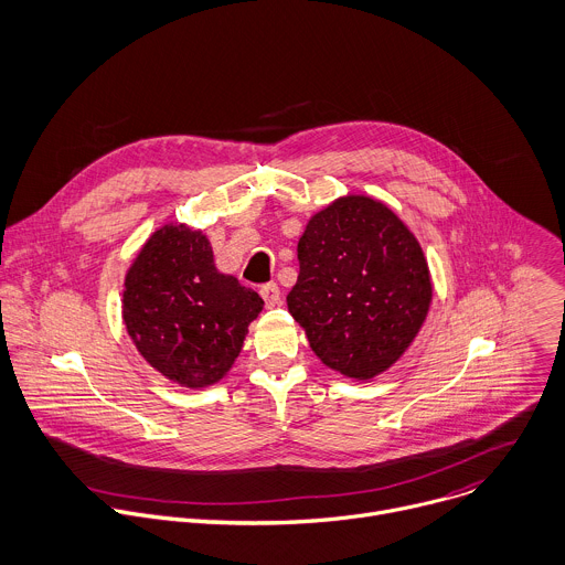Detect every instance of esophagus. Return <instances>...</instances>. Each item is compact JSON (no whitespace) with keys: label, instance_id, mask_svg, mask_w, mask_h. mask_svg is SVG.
I'll return each mask as SVG.
<instances>
[{"label":"esophagus","instance_id":"esophagus-1","mask_svg":"<svg viewBox=\"0 0 565 565\" xmlns=\"http://www.w3.org/2000/svg\"><path fill=\"white\" fill-rule=\"evenodd\" d=\"M260 296H263V300H265V305L267 307H276V305H280V287L276 285V282H269V285H265L263 289H260Z\"/></svg>","mask_w":565,"mask_h":565}]
</instances>
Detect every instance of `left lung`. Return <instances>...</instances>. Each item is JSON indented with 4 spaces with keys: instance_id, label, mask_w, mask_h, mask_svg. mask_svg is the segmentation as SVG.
<instances>
[{
    "instance_id": "8db88e82",
    "label": "left lung",
    "mask_w": 565,
    "mask_h": 565,
    "mask_svg": "<svg viewBox=\"0 0 565 565\" xmlns=\"http://www.w3.org/2000/svg\"><path fill=\"white\" fill-rule=\"evenodd\" d=\"M298 263L287 307L313 354L354 381L387 372L414 343L434 296L407 224L372 195H341L305 224Z\"/></svg>"
}]
</instances>
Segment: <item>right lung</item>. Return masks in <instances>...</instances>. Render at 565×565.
<instances>
[{"instance_id":"1","label":"right lung","mask_w":565,"mask_h":565,"mask_svg":"<svg viewBox=\"0 0 565 565\" xmlns=\"http://www.w3.org/2000/svg\"><path fill=\"white\" fill-rule=\"evenodd\" d=\"M260 311L263 298L217 271L209 238L184 222L156 230L125 276L131 341L180 387L204 390L227 376Z\"/></svg>"}]
</instances>
